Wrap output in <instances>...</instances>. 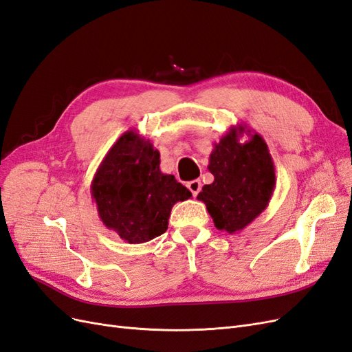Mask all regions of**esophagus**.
Masks as SVG:
<instances>
[{
  "mask_svg": "<svg viewBox=\"0 0 352 352\" xmlns=\"http://www.w3.org/2000/svg\"><path fill=\"white\" fill-rule=\"evenodd\" d=\"M186 186H188V189L190 190V192H192V195L197 197V195L199 194V190H201V186H202V185H201V180L195 179V180H190V182H188Z\"/></svg>",
  "mask_w": 352,
  "mask_h": 352,
  "instance_id": "1",
  "label": "esophagus"
}]
</instances>
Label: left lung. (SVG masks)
Returning <instances> with one entry per match:
<instances>
[{"label":"left lung","instance_id":"8db88e82","mask_svg":"<svg viewBox=\"0 0 352 352\" xmlns=\"http://www.w3.org/2000/svg\"><path fill=\"white\" fill-rule=\"evenodd\" d=\"M245 133L249 140L240 142ZM208 170L214 182L204 185V202L219 230L236 233L267 208L276 188L274 163L263 136L247 124L232 126L210 154Z\"/></svg>","mask_w":352,"mask_h":352}]
</instances>
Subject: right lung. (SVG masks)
Segmentation results:
<instances>
[{
    "label": "right lung",
    "instance_id": "1",
    "mask_svg": "<svg viewBox=\"0 0 352 352\" xmlns=\"http://www.w3.org/2000/svg\"><path fill=\"white\" fill-rule=\"evenodd\" d=\"M104 226L127 243H144L167 230L170 211L192 194L160 170V153L136 131L124 132L102 158L91 184Z\"/></svg>",
    "mask_w": 352,
    "mask_h": 352
}]
</instances>
